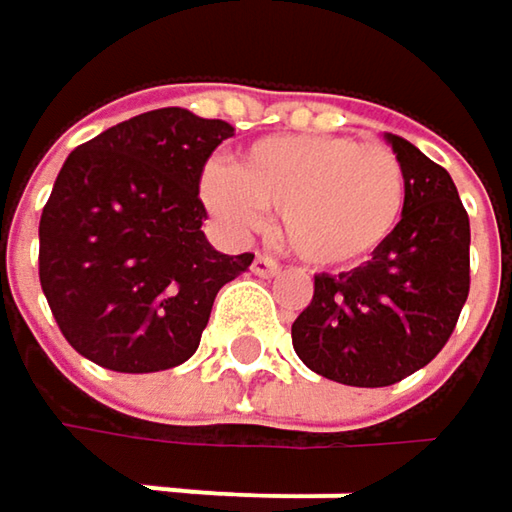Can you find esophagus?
Wrapping results in <instances>:
<instances>
[{
	"label": "esophagus",
	"instance_id": "34e87169",
	"mask_svg": "<svg viewBox=\"0 0 512 512\" xmlns=\"http://www.w3.org/2000/svg\"><path fill=\"white\" fill-rule=\"evenodd\" d=\"M252 272H255V275H263V278H272V275L281 272V266H278V260H272V257L257 255L255 263H252Z\"/></svg>",
	"mask_w": 512,
	"mask_h": 512
}]
</instances>
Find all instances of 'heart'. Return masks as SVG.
Instances as JSON below:
<instances>
[{
	"label": "heart",
	"instance_id": "1",
	"mask_svg": "<svg viewBox=\"0 0 512 512\" xmlns=\"http://www.w3.org/2000/svg\"><path fill=\"white\" fill-rule=\"evenodd\" d=\"M201 201L231 234L257 228L278 210L281 234L311 266H353L370 257L400 225L406 171L385 145L350 136H266L234 165H210Z\"/></svg>",
	"mask_w": 512,
	"mask_h": 512
}]
</instances>
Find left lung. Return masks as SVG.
<instances>
[{
    "instance_id": "left-lung-1",
    "label": "left lung",
    "mask_w": 512,
    "mask_h": 512,
    "mask_svg": "<svg viewBox=\"0 0 512 512\" xmlns=\"http://www.w3.org/2000/svg\"><path fill=\"white\" fill-rule=\"evenodd\" d=\"M406 171L397 231L350 272L314 275L293 350L314 373L356 388L394 385L439 356L468 299V213L451 174L385 133Z\"/></svg>"
}]
</instances>
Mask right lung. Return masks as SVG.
<instances>
[{"label":"right lung","mask_w":512,"mask_h":512,"mask_svg":"<svg viewBox=\"0 0 512 512\" xmlns=\"http://www.w3.org/2000/svg\"><path fill=\"white\" fill-rule=\"evenodd\" d=\"M219 118L168 106L121 121L64 159L41 213V287L79 356L156 373L195 356L216 293L255 255L216 252L198 198Z\"/></svg>","instance_id":"obj_1"}]
</instances>
